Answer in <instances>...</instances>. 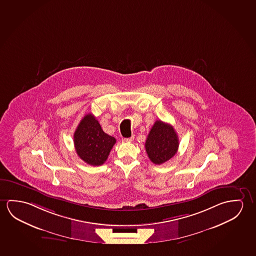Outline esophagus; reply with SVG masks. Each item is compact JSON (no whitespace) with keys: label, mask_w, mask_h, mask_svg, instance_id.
Listing matches in <instances>:
<instances>
[{"label":"esophagus","mask_w":256,"mask_h":256,"mask_svg":"<svg viewBox=\"0 0 256 256\" xmlns=\"http://www.w3.org/2000/svg\"><path fill=\"white\" fill-rule=\"evenodd\" d=\"M134 136H132V137H130V138H124V140H124V142H132V140H134Z\"/></svg>","instance_id":"obj_1"}]
</instances>
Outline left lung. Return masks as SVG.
Masks as SVG:
<instances>
[{"mask_svg": "<svg viewBox=\"0 0 256 256\" xmlns=\"http://www.w3.org/2000/svg\"><path fill=\"white\" fill-rule=\"evenodd\" d=\"M178 148V135L174 127L160 120L156 121L145 143L151 162L156 164L166 162L177 153Z\"/></svg>", "mask_w": 256, "mask_h": 256, "instance_id": "8db88e82", "label": "left lung"}]
</instances>
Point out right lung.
Returning a JSON list of instances; mask_svg holds the SVG:
<instances>
[{
	"label": "right lung",
	"mask_w": 256,
	"mask_h": 256,
	"mask_svg": "<svg viewBox=\"0 0 256 256\" xmlns=\"http://www.w3.org/2000/svg\"><path fill=\"white\" fill-rule=\"evenodd\" d=\"M74 143L78 156L90 166H102L108 158L116 138L102 130L92 114H86L74 134Z\"/></svg>",
	"instance_id": "1"
}]
</instances>
